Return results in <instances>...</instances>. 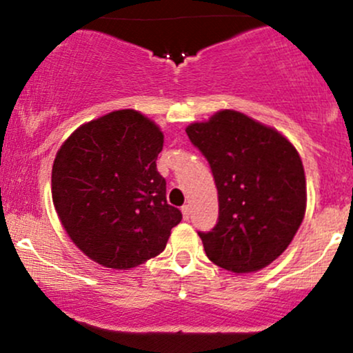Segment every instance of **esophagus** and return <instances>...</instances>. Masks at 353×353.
I'll return each instance as SVG.
<instances>
[{
    "instance_id": "obj_1",
    "label": "esophagus",
    "mask_w": 353,
    "mask_h": 353,
    "mask_svg": "<svg viewBox=\"0 0 353 353\" xmlns=\"http://www.w3.org/2000/svg\"><path fill=\"white\" fill-rule=\"evenodd\" d=\"M181 212H182V217H184V221H188L189 216H190V208H189V205H182Z\"/></svg>"
}]
</instances>
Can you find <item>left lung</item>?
Masks as SVG:
<instances>
[{"label":"left lung","mask_w":353,"mask_h":353,"mask_svg":"<svg viewBox=\"0 0 353 353\" xmlns=\"http://www.w3.org/2000/svg\"><path fill=\"white\" fill-rule=\"evenodd\" d=\"M209 161L219 194V221L199 232L214 264L257 272L289 247L307 205L305 172L292 143L277 129L232 109L185 128Z\"/></svg>","instance_id":"1"}]
</instances>
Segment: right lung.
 <instances>
[{
  "label": "right lung",
  "instance_id": "obj_1",
  "mask_svg": "<svg viewBox=\"0 0 353 353\" xmlns=\"http://www.w3.org/2000/svg\"><path fill=\"white\" fill-rule=\"evenodd\" d=\"M164 134L134 109L79 125L56 154L54 209L68 236L91 261L132 269L165 249L179 209L165 199L157 172Z\"/></svg>",
  "mask_w": 353,
  "mask_h": 353
}]
</instances>
